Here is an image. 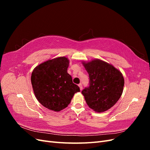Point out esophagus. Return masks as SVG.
Segmentation results:
<instances>
[{"label": "esophagus", "instance_id": "34e87169", "mask_svg": "<svg viewBox=\"0 0 150 150\" xmlns=\"http://www.w3.org/2000/svg\"><path fill=\"white\" fill-rule=\"evenodd\" d=\"M79 88H80V90L81 91H82V89H83V85H82V84H79Z\"/></svg>", "mask_w": 150, "mask_h": 150}]
</instances>
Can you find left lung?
Returning <instances> with one entry per match:
<instances>
[{
    "label": "left lung",
    "mask_w": 150,
    "mask_h": 150,
    "mask_svg": "<svg viewBox=\"0 0 150 150\" xmlns=\"http://www.w3.org/2000/svg\"><path fill=\"white\" fill-rule=\"evenodd\" d=\"M89 78V86L82 91L88 106L97 112L112 108L123 91V76L112 64L95 59L82 62Z\"/></svg>",
    "instance_id": "left-lung-1"
}]
</instances>
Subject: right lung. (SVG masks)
I'll use <instances>...</instances> for the list:
<instances>
[{
  "instance_id": "1",
  "label": "right lung",
  "mask_w": 150,
  "mask_h": 150,
  "mask_svg": "<svg viewBox=\"0 0 150 150\" xmlns=\"http://www.w3.org/2000/svg\"><path fill=\"white\" fill-rule=\"evenodd\" d=\"M69 64L67 57H59L41 63L32 72L31 83L35 96L50 110L57 112L66 108L74 94L80 91L67 73Z\"/></svg>"
}]
</instances>
